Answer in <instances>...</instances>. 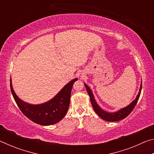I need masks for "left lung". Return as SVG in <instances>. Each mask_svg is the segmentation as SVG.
Wrapping results in <instances>:
<instances>
[{"mask_svg": "<svg viewBox=\"0 0 154 154\" xmlns=\"http://www.w3.org/2000/svg\"><path fill=\"white\" fill-rule=\"evenodd\" d=\"M84 85H85V88H86L88 94L90 96L91 103H92L94 110L95 111L96 114H97L100 118H101L103 119H104V120L106 122H117V121L122 120V119L126 118V117L128 116L130 113H131L132 111L133 110L134 106H136L138 100H139V98L140 97V92H141V89H142V82H141V83H140V86L139 94H137L136 98H135L134 100L130 104V105L126 106V107H124L121 109H119V111L116 112H106L105 111H104L103 109H101L100 106H98L97 103L96 102L93 93L90 88V87H88V85L87 84H85V83H84Z\"/></svg>", "mask_w": 154, "mask_h": 154, "instance_id": "left-lung-1", "label": "left lung"}]
</instances>
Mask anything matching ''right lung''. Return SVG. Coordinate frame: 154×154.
I'll use <instances>...</instances> for the list:
<instances>
[{
  "instance_id": "add662e5",
  "label": "right lung",
  "mask_w": 154,
  "mask_h": 154,
  "mask_svg": "<svg viewBox=\"0 0 154 154\" xmlns=\"http://www.w3.org/2000/svg\"><path fill=\"white\" fill-rule=\"evenodd\" d=\"M77 80V78L71 80L53 98L38 105H32L21 100L14 92L11 78L10 79V88L15 103L23 114L36 124L49 126L58 123L66 114L72 85Z\"/></svg>"
}]
</instances>
